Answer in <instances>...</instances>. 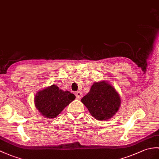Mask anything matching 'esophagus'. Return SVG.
I'll return each instance as SVG.
<instances>
[{
    "mask_svg": "<svg viewBox=\"0 0 159 159\" xmlns=\"http://www.w3.org/2000/svg\"><path fill=\"white\" fill-rule=\"evenodd\" d=\"M75 95H76V98L77 99H80L82 98V93H81L80 91H76L75 92Z\"/></svg>",
    "mask_w": 159,
    "mask_h": 159,
    "instance_id": "esophagus-1",
    "label": "esophagus"
}]
</instances>
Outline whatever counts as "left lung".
<instances>
[{
    "instance_id": "left-lung-1",
    "label": "left lung",
    "mask_w": 159,
    "mask_h": 159,
    "mask_svg": "<svg viewBox=\"0 0 159 159\" xmlns=\"http://www.w3.org/2000/svg\"><path fill=\"white\" fill-rule=\"evenodd\" d=\"M81 102L94 118L104 120L112 117L118 111L120 98L115 89L103 81L94 83Z\"/></svg>"
}]
</instances>
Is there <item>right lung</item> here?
I'll list each match as a JSON object with an SVG mask.
<instances>
[{
	"mask_svg": "<svg viewBox=\"0 0 159 159\" xmlns=\"http://www.w3.org/2000/svg\"><path fill=\"white\" fill-rule=\"evenodd\" d=\"M75 98V95L69 91H64L57 85L53 84L38 92L34 102L36 108L43 116L53 119Z\"/></svg>",
	"mask_w": 159,
	"mask_h": 159,
	"instance_id": "add662e5",
	"label": "right lung"
}]
</instances>
